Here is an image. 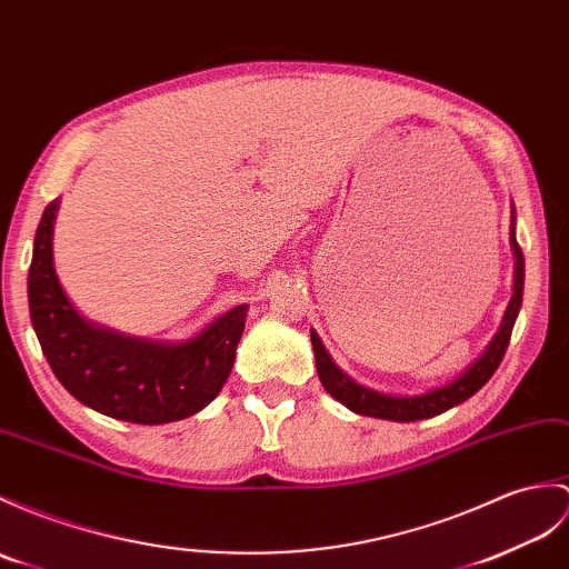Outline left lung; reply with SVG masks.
I'll list each match as a JSON object with an SVG mask.
<instances>
[{
    "label": "left lung",
    "mask_w": 569,
    "mask_h": 569,
    "mask_svg": "<svg viewBox=\"0 0 569 569\" xmlns=\"http://www.w3.org/2000/svg\"><path fill=\"white\" fill-rule=\"evenodd\" d=\"M511 244H513V257H517V276H513V296H511V302L505 312V320H501V327H499L497 337L492 339V345L487 347V351L480 356V359L475 361L458 380H453L451 386L436 388L427 395H417V398H392V395H380L376 390H368V388L359 386V382H353L347 373L339 371L337 363L329 359V353L322 347L320 337H317V332H312L310 339H312V349H315L317 376H320V382L325 386V390L341 405H347L356 415L390 419V421L429 419V417L441 415V412H446V409H451L460 402H466L468 398H472V395L495 376L501 359H505L513 322H517V315L521 310L523 252L517 242V234H513V224H511Z\"/></svg>",
    "instance_id": "1"
}]
</instances>
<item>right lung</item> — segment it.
I'll return each instance as SVG.
<instances>
[{
  "label": "right lung",
  "instance_id": "obj_1",
  "mask_svg": "<svg viewBox=\"0 0 569 569\" xmlns=\"http://www.w3.org/2000/svg\"><path fill=\"white\" fill-rule=\"evenodd\" d=\"M56 210L52 201L38 222L29 269L31 322L52 373L82 405L133 425H167L201 412L232 371L247 308L224 312L183 345H157L89 325L52 269Z\"/></svg>",
  "mask_w": 569,
  "mask_h": 569
}]
</instances>
